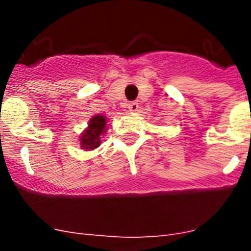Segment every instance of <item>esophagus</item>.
<instances>
[{"instance_id": "esophagus-1", "label": "esophagus", "mask_w": 251, "mask_h": 251, "mask_svg": "<svg viewBox=\"0 0 251 251\" xmlns=\"http://www.w3.org/2000/svg\"><path fill=\"white\" fill-rule=\"evenodd\" d=\"M138 108H139V105L137 101H130V103L128 104V109H129L132 113L138 112Z\"/></svg>"}]
</instances>
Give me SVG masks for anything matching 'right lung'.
Listing matches in <instances>:
<instances>
[{
    "label": "right lung",
    "instance_id": "right-lung-1",
    "mask_svg": "<svg viewBox=\"0 0 251 251\" xmlns=\"http://www.w3.org/2000/svg\"><path fill=\"white\" fill-rule=\"evenodd\" d=\"M106 118L104 115H94L89 121L88 128L80 137V146L83 150H94L100 145V136L105 133Z\"/></svg>",
    "mask_w": 251,
    "mask_h": 251
}]
</instances>
